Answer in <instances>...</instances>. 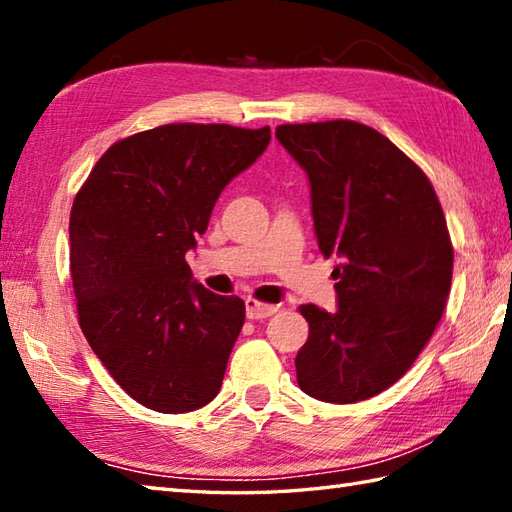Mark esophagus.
<instances>
[{
	"instance_id": "1",
	"label": "esophagus",
	"mask_w": 512,
	"mask_h": 512,
	"mask_svg": "<svg viewBox=\"0 0 512 512\" xmlns=\"http://www.w3.org/2000/svg\"><path fill=\"white\" fill-rule=\"evenodd\" d=\"M277 312V306H270V303H262L257 299H246V317L248 319H268Z\"/></svg>"
}]
</instances>
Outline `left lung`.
Returning <instances> with one entry per match:
<instances>
[{
    "label": "left lung",
    "instance_id": "8db88e82",
    "mask_svg": "<svg viewBox=\"0 0 512 512\" xmlns=\"http://www.w3.org/2000/svg\"><path fill=\"white\" fill-rule=\"evenodd\" d=\"M277 140L306 169L314 233L336 255L339 310L299 306L310 325L297 383L350 405L405 376L442 319L453 246L431 180L409 156L356 121L279 125Z\"/></svg>",
    "mask_w": 512,
    "mask_h": 512
}]
</instances>
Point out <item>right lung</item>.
I'll return each mask as SVG.
<instances>
[{"mask_svg":"<svg viewBox=\"0 0 512 512\" xmlns=\"http://www.w3.org/2000/svg\"><path fill=\"white\" fill-rule=\"evenodd\" d=\"M268 143V125H160L116 140L76 193L70 275L79 325L107 372L147 409H200L222 387L246 306L195 284L184 255L222 189Z\"/></svg>","mask_w":512,"mask_h":512,"instance_id":"right-lung-1","label":"right lung"}]
</instances>
